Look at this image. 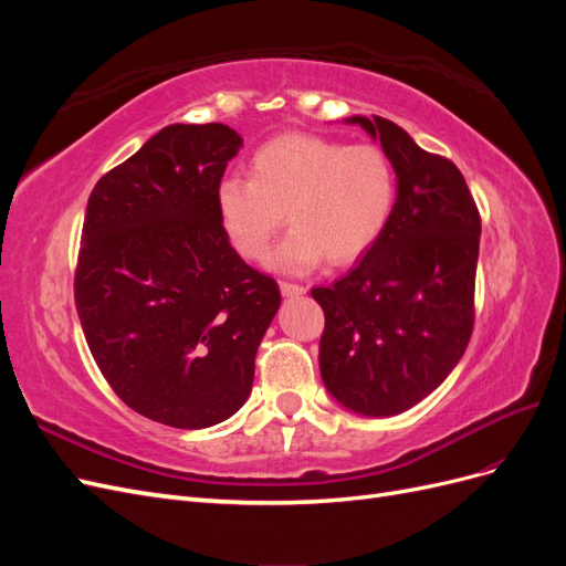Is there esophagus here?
Listing matches in <instances>:
<instances>
[{
	"mask_svg": "<svg viewBox=\"0 0 566 566\" xmlns=\"http://www.w3.org/2000/svg\"><path fill=\"white\" fill-rule=\"evenodd\" d=\"M281 293H283L285 297H300V295L306 293V287H304V285H297V283L283 281V283H281Z\"/></svg>",
	"mask_w": 566,
	"mask_h": 566,
	"instance_id": "34e87169",
	"label": "esophagus"
}]
</instances>
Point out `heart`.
I'll return each instance as SVG.
<instances>
[{
    "mask_svg": "<svg viewBox=\"0 0 566 566\" xmlns=\"http://www.w3.org/2000/svg\"><path fill=\"white\" fill-rule=\"evenodd\" d=\"M397 169L375 144L347 146L318 134H281L250 158V177H227L217 210L235 252L262 262L285 214L293 231L273 264L304 273L368 252L397 208Z\"/></svg>",
    "mask_w": 566,
    "mask_h": 566,
    "instance_id": "obj_1",
    "label": "heart"
}]
</instances>
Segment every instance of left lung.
Masks as SVG:
<instances>
[{
	"label": "left lung",
	"mask_w": 566,
	"mask_h": 566,
	"mask_svg": "<svg viewBox=\"0 0 566 566\" xmlns=\"http://www.w3.org/2000/svg\"><path fill=\"white\" fill-rule=\"evenodd\" d=\"M349 123L391 158L397 208L345 279L312 290L325 314L321 378L354 413L397 416L447 380L468 349L482 219L449 158L385 117Z\"/></svg>",
	"instance_id": "obj_1"
}]
</instances>
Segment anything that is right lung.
I'll list each match as a JSON object with an SVG mask.
<instances>
[{
  "label": "right lung",
  "mask_w": 566,
  "mask_h": 566,
  "mask_svg": "<svg viewBox=\"0 0 566 566\" xmlns=\"http://www.w3.org/2000/svg\"><path fill=\"white\" fill-rule=\"evenodd\" d=\"M243 139L169 125L87 202L75 306L98 370L132 410L179 430L231 418L254 380L279 283L231 248L217 188Z\"/></svg>",
  "instance_id": "1"
}]
</instances>
